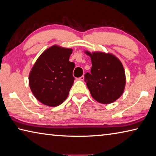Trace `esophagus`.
<instances>
[{"label": "esophagus", "instance_id": "1", "mask_svg": "<svg viewBox=\"0 0 156 156\" xmlns=\"http://www.w3.org/2000/svg\"><path fill=\"white\" fill-rule=\"evenodd\" d=\"M79 80H80V81H83V80H84V76H80V77L79 78Z\"/></svg>", "mask_w": 156, "mask_h": 156}]
</instances>
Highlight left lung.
<instances>
[{
  "mask_svg": "<svg viewBox=\"0 0 156 156\" xmlns=\"http://www.w3.org/2000/svg\"><path fill=\"white\" fill-rule=\"evenodd\" d=\"M86 53L92 61L90 73L84 76L92 97L103 104L115 101L123 93L126 83L122 63L110 53L88 51Z\"/></svg>",
  "mask_w": 156,
  "mask_h": 156,
  "instance_id": "8db88e82",
  "label": "left lung"
}]
</instances>
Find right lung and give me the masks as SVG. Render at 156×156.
Wrapping results in <instances>:
<instances>
[{
    "instance_id": "add662e5",
    "label": "right lung",
    "mask_w": 156,
    "mask_h": 156,
    "mask_svg": "<svg viewBox=\"0 0 156 156\" xmlns=\"http://www.w3.org/2000/svg\"><path fill=\"white\" fill-rule=\"evenodd\" d=\"M73 49L54 45L38 57L29 76L35 97L43 104L55 107L68 97L75 78V64L69 61Z\"/></svg>"
}]
</instances>
